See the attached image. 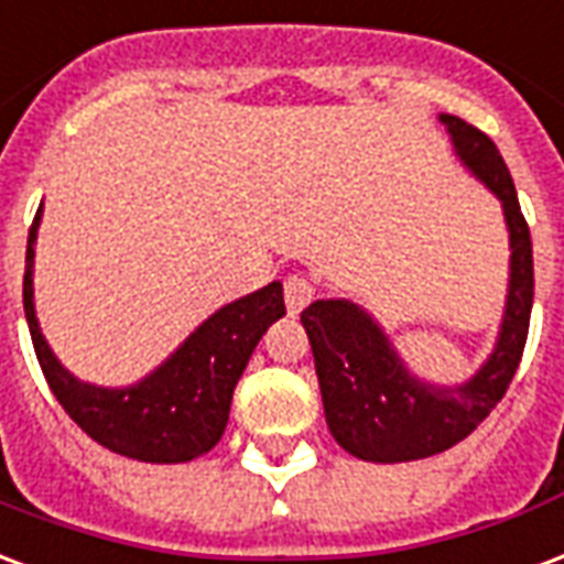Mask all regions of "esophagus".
I'll use <instances>...</instances> for the list:
<instances>
[{
    "instance_id": "1",
    "label": "esophagus",
    "mask_w": 564,
    "mask_h": 564,
    "mask_svg": "<svg viewBox=\"0 0 564 564\" xmlns=\"http://www.w3.org/2000/svg\"><path fill=\"white\" fill-rule=\"evenodd\" d=\"M314 281L304 278V274H290V278L283 281V302H286V311H290V314H302L304 307L314 302Z\"/></svg>"
}]
</instances>
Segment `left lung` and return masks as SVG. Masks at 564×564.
<instances>
[{
  "label": "left lung",
  "mask_w": 564,
  "mask_h": 564,
  "mask_svg": "<svg viewBox=\"0 0 564 564\" xmlns=\"http://www.w3.org/2000/svg\"><path fill=\"white\" fill-rule=\"evenodd\" d=\"M454 152L502 203L511 274L502 325L490 358L460 386H436L403 365L382 325L349 299H319L302 311L314 349L328 431L358 460L406 463L452 448L505 398L517 373L532 316V239L514 182L494 140L475 124L442 112Z\"/></svg>",
  "instance_id": "left-lung-1"
}]
</instances>
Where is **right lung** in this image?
Segmentation results:
<instances>
[{
    "instance_id": "add662e5",
    "label": "right lung",
    "mask_w": 564,
    "mask_h": 564,
    "mask_svg": "<svg viewBox=\"0 0 564 564\" xmlns=\"http://www.w3.org/2000/svg\"><path fill=\"white\" fill-rule=\"evenodd\" d=\"M37 224L41 208L29 229L23 311L37 365L62 410L91 440L131 460L187 463L212 452L224 436L232 391L248 367L250 352L269 332V325L286 314L281 281H271L239 302L224 304L164 365L154 367L140 382L124 388L91 386L68 373L41 335L32 302Z\"/></svg>"
}]
</instances>
